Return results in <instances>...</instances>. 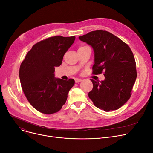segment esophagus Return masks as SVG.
Wrapping results in <instances>:
<instances>
[{"instance_id":"34e87169","label":"esophagus","mask_w":153,"mask_h":153,"mask_svg":"<svg viewBox=\"0 0 153 153\" xmlns=\"http://www.w3.org/2000/svg\"><path fill=\"white\" fill-rule=\"evenodd\" d=\"M82 79H80V78H75V83H79V82H82Z\"/></svg>"}]
</instances>
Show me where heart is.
I'll return each instance as SVG.
<instances>
[{"label":"heart","mask_w":153,"mask_h":153,"mask_svg":"<svg viewBox=\"0 0 153 153\" xmlns=\"http://www.w3.org/2000/svg\"><path fill=\"white\" fill-rule=\"evenodd\" d=\"M85 47V46H82V47H80L79 48H81V47Z\"/></svg>","instance_id":"1"}]
</instances>
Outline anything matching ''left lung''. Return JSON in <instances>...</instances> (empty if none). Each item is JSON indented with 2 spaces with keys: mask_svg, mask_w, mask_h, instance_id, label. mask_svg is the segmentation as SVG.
I'll use <instances>...</instances> for the list:
<instances>
[{
  "mask_svg": "<svg viewBox=\"0 0 153 153\" xmlns=\"http://www.w3.org/2000/svg\"><path fill=\"white\" fill-rule=\"evenodd\" d=\"M94 51L93 74L104 72L105 80L90 79L93 87L88 97L98 108L105 111L118 110L130 98L137 72L129 47L105 30H95L79 37Z\"/></svg>",
  "mask_w": 153,
  "mask_h": 153,
  "instance_id": "obj_1",
  "label": "left lung"
}]
</instances>
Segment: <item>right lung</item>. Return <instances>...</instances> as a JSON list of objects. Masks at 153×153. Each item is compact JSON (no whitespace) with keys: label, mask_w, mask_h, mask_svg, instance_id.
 <instances>
[{"label":"right lung","mask_w":153,"mask_h":153,"mask_svg":"<svg viewBox=\"0 0 153 153\" xmlns=\"http://www.w3.org/2000/svg\"><path fill=\"white\" fill-rule=\"evenodd\" d=\"M75 40V36H55L32 47L22 62L19 77L22 88L30 105L40 113L53 114L66 103L68 93L75 84L74 79L55 78V67Z\"/></svg>","instance_id":"add662e5"}]
</instances>
